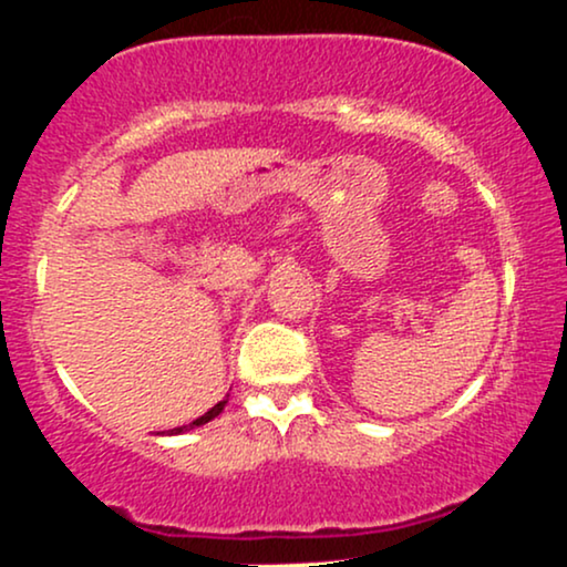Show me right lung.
Masks as SVG:
<instances>
[{"instance_id":"add662e5","label":"right lung","mask_w":567,"mask_h":567,"mask_svg":"<svg viewBox=\"0 0 567 567\" xmlns=\"http://www.w3.org/2000/svg\"><path fill=\"white\" fill-rule=\"evenodd\" d=\"M224 405H226V400H220L218 405H213L210 410H207L205 415H199L197 421H192V424H186V426H175V429H167V432H162V434H184V432H188V429H197V426H202V424H207V421L216 419V415L220 413V410H224Z\"/></svg>"}]
</instances>
